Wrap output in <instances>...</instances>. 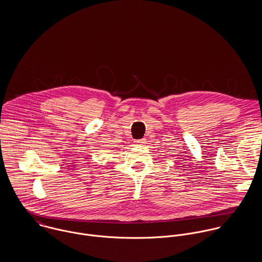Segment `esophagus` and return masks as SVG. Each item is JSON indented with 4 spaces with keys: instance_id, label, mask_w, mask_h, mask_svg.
Returning a JSON list of instances; mask_svg holds the SVG:
<instances>
[{
    "instance_id": "esophagus-1",
    "label": "esophagus",
    "mask_w": 262,
    "mask_h": 262,
    "mask_svg": "<svg viewBox=\"0 0 262 262\" xmlns=\"http://www.w3.org/2000/svg\"><path fill=\"white\" fill-rule=\"evenodd\" d=\"M146 141H145V139L144 138H142V139H138V140H136L135 141V144H137V145H142V144H144Z\"/></svg>"
}]
</instances>
